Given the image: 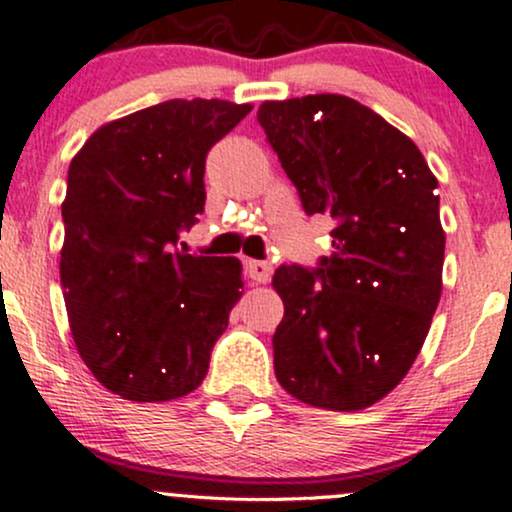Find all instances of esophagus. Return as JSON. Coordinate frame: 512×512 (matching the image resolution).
I'll return each mask as SVG.
<instances>
[{"mask_svg":"<svg viewBox=\"0 0 512 512\" xmlns=\"http://www.w3.org/2000/svg\"><path fill=\"white\" fill-rule=\"evenodd\" d=\"M245 269H248V276L255 284H267L272 279V264L262 260H248L245 262Z\"/></svg>","mask_w":512,"mask_h":512,"instance_id":"esophagus-1","label":"esophagus"}]
</instances>
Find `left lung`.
<instances>
[{
  "instance_id": "1",
  "label": "left lung",
  "mask_w": 512,
  "mask_h": 512,
  "mask_svg": "<svg viewBox=\"0 0 512 512\" xmlns=\"http://www.w3.org/2000/svg\"><path fill=\"white\" fill-rule=\"evenodd\" d=\"M257 120L305 214L337 223L320 267L274 272L276 380L310 407L366 409L402 383L438 308V180L407 134L349 96L264 101Z\"/></svg>"
}]
</instances>
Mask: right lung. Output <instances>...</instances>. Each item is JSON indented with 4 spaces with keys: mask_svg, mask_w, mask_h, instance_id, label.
Listing matches in <instances>:
<instances>
[{
    "mask_svg": "<svg viewBox=\"0 0 512 512\" xmlns=\"http://www.w3.org/2000/svg\"><path fill=\"white\" fill-rule=\"evenodd\" d=\"M252 110L166 101L98 127L69 163L60 279L76 351L132 402L202 385L243 289L236 257L187 255L209 149Z\"/></svg>",
    "mask_w": 512,
    "mask_h": 512,
    "instance_id": "add662e5",
    "label": "right lung"
}]
</instances>
